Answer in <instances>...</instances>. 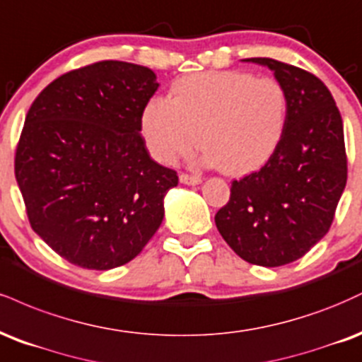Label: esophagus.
Instances as JSON below:
<instances>
[{"mask_svg": "<svg viewBox=\"0 0 362 362\" xmlns=\"http://www.w3.org/2000/svg\"><path fill=\"white\" fill-rule=\"evenodd\" d=\"M180 181L182 182V185L194 186V185H199V182H202V176H197V174L181 173V174H180Z\"/></svg>", "mask_w": 362, "mask_h": 362, "instance_id": "1", "label": "esophagus"}]
</instances>
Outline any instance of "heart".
Instances as JSON below:
<instances>
[{"mask_svg":"<svg viewBox=\"0 0 362 362\" xmlns=\"http://www.w3.org/2000/svg\"><path fill=\"white\" fill-rule=\"evenodd\" d=\"M286 120L288 95L279 81L211 71L177 81L171 100L152 98L142 113V134L159 163L173 164L203 142L206 164L240 176L271 159Z\"/></svg>","mask_w":362,"mask_h":362,"instance_id":"heart-1","label":"heart"}]
</instances>
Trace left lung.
<instances>
[{
    "label": "left lung",
    "instance_id": "8db88e82",
    "mask_svg": "<svg viewBox=\"0 0 362 362\" xmlns=\"http://www.w3.org/2000/svg\"><path fill=\"white\" fill-rule=\"evenodd\" d=\"M244 61L267 66L283 84L286 129L259 171L232 181L230 199L215 223L244 261L278 267L303 257L334 222L347 181L342 117L312 72L269 57Z\"/></svg>",
    "mask_w": 362,
    "mask_h": 362
}]
</instances>
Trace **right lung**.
<instances>
[{
  "instance_id": "obj_1",
  "label": "right lung",
  "mask_w": 362,
  "mask_h": 362,
  "mask_svg": "<svg viewBox=\"0 0 362 362\" xmlns=\"http://www.w3.org/2000/svg\"><path fill=\"white\" fill-rule=\"evenodd\" d=\"M157 86L148 67L100 61L59 76L30 106L15 177L33 232L71 264H127L163 223L177 174L140 135Z\"/></svg>"
}]
</instances>
